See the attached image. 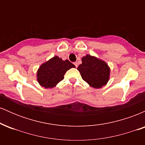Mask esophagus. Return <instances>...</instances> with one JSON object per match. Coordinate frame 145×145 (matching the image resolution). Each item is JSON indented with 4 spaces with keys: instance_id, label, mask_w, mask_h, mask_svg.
<instances>
[{
    "instance_id": "34e87169",
    "label": "esophagus",
    "mask_w": 145,
    "mask_h": 145,
    "mask_svg": "<svg viewBox=\"0 0 145 145\" xmlns=\"http://www.w3.org/2000/svg\"><path fill=\"white\" fill-rule=\"evenodd\" d=\"M74 65L76 66V67H78V63H77V62H75V63H74Z\"/></svg>"
}]
</instances>
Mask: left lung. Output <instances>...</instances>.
I'll use <instances>...</instances> for the list:
<instances>
[{
	"instance_id": "1",
	"label": "left lung",
	"mask_w": 145,
	"mask_h": 145,
	"mask_svg": "<svg viewBox=\"0 0 145 145\" xmlns=\"http://www.w3.org/2000/svg\"><path fill=\"white\" fill-rule=\"evenodd\" d=\"M82 78L90 86L99 89L106 85L110 78V69L106 62L95 56L87 54L82 58V64L78 67Z\"/></svg>"
}]
</instances>
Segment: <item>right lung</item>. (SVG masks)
Returning a JSON list of instances; mask_svg holds the SVG:
<instances>
[{
	"instance_id": "right-lung-1",
	"label": "right lung",
	"mask_w": 145,
	"mask_h": 145,
	"mask_svg": "<svg viewBox=\"0 0 145 145\" xmlns=\"http://www.w3.org/2000/svg\"><path fill=\"white\" fill-rule=\"evenodd\" d=\"M73 67H75V65L68 60L63 61L61 58L55 56L39 67L37 73V79L43 87L51 89L63 80L65 74Z\"/></svg>"
}]
</instances>
